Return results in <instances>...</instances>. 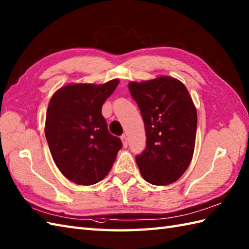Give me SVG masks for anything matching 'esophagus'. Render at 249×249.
Here are the masks:
<instances>
[{
  "label": "esophagus",
  "instance_id": "obj_1",
  "mask_svg": "<svg viewBox=\"0 0 249 249\" xmlns=\"http://www.w3.org/2000/svg\"><path fill=\"white\" fill-rule=\"evenodd\" d=\"M121 140H122V143H123V146L124 147H127V144H128V142H127V137L125 135L121 136Z\"/></svg>",
  "mask_w": 249,
  "mask_h": 249
}]
</instances>
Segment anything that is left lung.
Segmentation results:
<instances>
[{
  "label": "left lung",
  "mask_w": 249,
  "mask_h": 249,
  "mask_svg": "<svg viewBox=\"0 0 249 249\" xmlns=\"http://www.w3.org/2000/svg\"><path fill=\"white\" fill-rule=\"evenodd\" d=\"M144 121L146 147L136 156L143 178L165 186L181 177L192 160L197 113L179 80L161 76L128 85Z\"/></svg>",
  "instance_id": "obj_1"
}]
</instances>
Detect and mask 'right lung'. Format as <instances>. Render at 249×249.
Returning <instances> with one entry per match:
<instances>
[{"instance_id": "add662e5", "label": "right lung", "mask_w": 249, "mask_h": 249, "mask_svg": "<svg viewBox=\"0 0 249 249\" xmlns=\"http://www.w3.org/2000/svg\"><path fill=\"white\" fill-rule=\"evenodd\" d=\"M118 84L113 79L100 86L68 85L51 98L45 138L57 167L69 180L83 186L101 181L122 148L102 114L103 104Z\"/></svg>"}]
</instances>
